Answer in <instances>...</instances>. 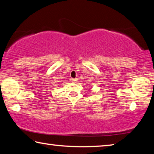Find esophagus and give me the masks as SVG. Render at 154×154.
Listing matches in <instances>:
<instances>
[{
	"label": "esophagus",
	"instance_id": "esophagus-1",
	"mask_svg": "<svg viewBox=\"0 0 154 154\" xmlns=\"http://www.w3.org/2000/svg\"><path fill=\"white\" fill-rule=\"evenodd\" d=\"M71 81H72V82H73V83H76V82H77V79H74V78H73V79H71Z\"/></svg>",
	"mask_w": 154,
	"mask_h": 154
}]
</instances>
